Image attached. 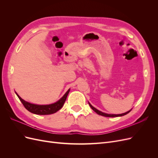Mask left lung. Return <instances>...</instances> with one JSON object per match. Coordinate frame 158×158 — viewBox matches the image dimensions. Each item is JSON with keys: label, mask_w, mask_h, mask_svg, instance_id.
Returning <instances> with one entry per match:
<instances>
[{"label": "left lung", "mask_w": 158, "mask_h": 158, "mask_svg": "<svg viewBox=\"0 0 158 158\" xmlns=\"http://www.w3.org/2000/svg\"><path fill=\"white\" fill-rule=\"evenodd\" d=\"M88 103H89V105L90 107L92 108V109L94 110V111L95 113H96L97 114H99V115L104 116V117H121V116H124V115H125V114H128L129 112H130V111H131V110H129L128 111H127V112H126V113H122V114H107V113H103V112H102V111H99L98 109H95L94 107H93V106H92V105H91L89 102H88Z\"/></svg>", "instance_id": "8db88e82"}]
</instances>
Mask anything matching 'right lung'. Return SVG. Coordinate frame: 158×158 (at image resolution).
Returning <instances> with one entry per match:
<instances>
[{
    "label": "right lung",
    "mask_w": 158,
    "mask_h": 158,
    "mask_svg": "<svg viewBox=\"0 0 158 158\" xmlns=\"http://www.w3.org/2000/svg\"><path fill=\"white\" fill-rule=\"evenodd\" d=\"M70 92V89H68L67 92L65 93V94L59 100H58L56 102L49 104V105H37V104H33L27 102L25 100L22 99L20 95H19L16 92V94L18 98L20 99L21 102L23 105V106L25 108L29 111L30 112L36 114H41V115H44V114H51L52 113H55L56 111H58L60 110L62 107L63 106V105L66 101V98H67V95Z\"/></svg>",
    "instance_id": "add662e5"
}]
</instances>
